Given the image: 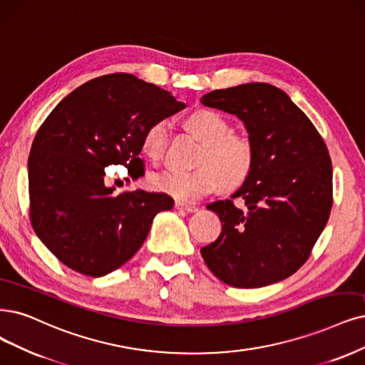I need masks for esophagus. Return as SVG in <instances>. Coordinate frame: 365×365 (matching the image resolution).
I'll use <instances>...</instances> for the list:
<instances>
[{
    "label": "esophagus",
    "mask_w": 365,
    "mask_h": 365,
    "mask_svg": "<svg viewBox=\"0 0 365 365\" xmlns=\"http://www.w3.org/2000/svg\"><path fill=\"white\" fill-rule=\"evenodd\" d=\"M175 209L178 210H185L187 213H192V212H197L198 207L197 206H191V205H186V203H182V201H175Z\"/></svg>",
    "instance_id": "obj_1"
}]
</instances>
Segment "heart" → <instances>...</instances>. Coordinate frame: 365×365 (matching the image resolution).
I'll use <instances>...</instances> for the list:
<instances>
[{
    "mask_svg": "<svg viewBox=\"0 0 365 365\" xmlns=\"http://www.w3.org/2000/svg\"><path fill=\"white\" fill-rule=\"evenodd\" d=\"M185 123L203 141L198 168L192 171L167 170L150 175V185L183 203H195L218 190L221 183L237 186L244 182L254 164V145L245 135L228 132V123L212 110H197ZM167 120H155L143 133L141 147L145 156L156 160L165 148Z\"/></svg>",
    "mask_w": 365,
    "mask_h": 365,
    "instance_id": "1",
    "label": "heart"
}]
</instances>
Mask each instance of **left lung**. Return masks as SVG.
<instances>
[{"mask_svg":"<svg viewBox=\"0 0 365 365\" xmlns=\"http://www.w3.org/2000/svg\"><path fill=\"white\" fill-rule=\"evenodd\" d=\"M201 103L244 121L254 164L232 200L207 205L222 232L201 248L228 286L255 289L294 274L309 257L332 207V164L325 141L287 94L266 83L213 90Z\"/></svg>","mask_w":365,"mask_h":365,"instance_id":"left-lung-1","label":"left lung"}]
</instances>
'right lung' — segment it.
I'll return each instance as SVG.
<instances>
[{
	"label": "right lung",
	"mask_w": 365,
	"mask_h": 365,
	"mask_svg": "<svg viewBox=\"0 0 365 365\" xmlns=\"http://www.w3.org/2000/svg\"><path fill=\"white\" fill-rule=\"evenodd\" d=\"M171 93L129 73L94 78L52 110L29 158L30 218L36 235L73 271L103 277L125 264L150 232L156 213L173 209L164 192H114L105 167L144 175L143 133L183 110Z\"/></svg>",
	"instance_id": "add662e5"
}]
</instances>
